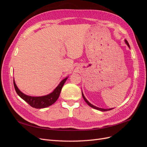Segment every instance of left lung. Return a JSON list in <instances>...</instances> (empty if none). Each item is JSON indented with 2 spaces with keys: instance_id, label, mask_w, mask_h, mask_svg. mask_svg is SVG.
Returning a JSON list of instances; mask_svg holds the SVG:
<instances>
[{
  "instance_id": "left-lung-1",
  "label": "left lung",
  "mask_w": 147,
  "mask_h": 147,
  "mask_svg": "<svg viewBox=\"0 0 147 147\" xmlns=\"http://www.w3.org/2000/svg\"><path fill=\"white\" fill-rule=\"evenodd\" d=\"M125 42H126V44L127 45H128V47H129V43H128V42H127V41L126 40H125ZM82 96H83V99H84V101H85L86 103H87V104L88 105H90V107H91L92 108H93V109H96V110H100V111H102V112H106V111H108V110H112L113 109H101V108H99V107H96V106H94V105H92L91 104H90V102H89L88 100H87V99L85 98V97H84V95H83V92H82Z\"/></svg>"
}]
</instances>
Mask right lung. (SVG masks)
<instances>
[{
    "label": "right lung",
    "instance_id": "obj_1",
    "mask_svg": "<svg viewBox=\"0 0 147 147\" xmlns=\"http://www.w3.org/2000/svg\"><path fill=\"white\" fill-rule=\"evenodd\" d=\"M67 77L64 78L63 80H62L61 83L59 84V85L57 86L55 90L51 93H50V94L41 97H32L23 94V93L21 92L19 90V89L18 88L14 80H13V84H14V87L16 93L21 99H23L24 100H25L33 108L43 109L51 105L52 104L55 103L57 99H58L62 90V88H63L64 84L67 80Z\"/></svg>",
    "mask_w": 147,
    "mask_h": 147
}]
</instances>
